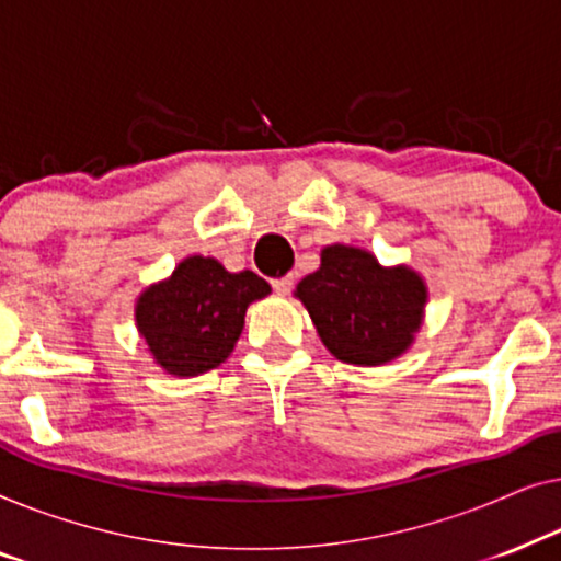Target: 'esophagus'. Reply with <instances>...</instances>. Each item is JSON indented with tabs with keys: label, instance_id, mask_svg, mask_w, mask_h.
<instances>
[{
	"label": "esophagus",
	"instance_id": "obj_1",
	"mask_svg": "<svg viewBox=\"0 0 561 561\" xmlns=\"http://www.w3.org/2000/svg\"><path fill=\"white\" fill-rule=\"evenodd\" d=\"M272 287H274V291H277V295H289L291 291V287H295V277H291V274H287V277H279V279H274L272 282Z\"/></svg>",
	"mask_w": 561,
	"mask_h": 561
}]
</instances>
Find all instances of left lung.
I'll return each instance as SVG.
<instances>
[{
	"instance_id": "left-lung-1",
	"label": "left lung",
	"mask_w": 561,
	"mask_h": 561,
	"mask_svg": "<svg viewBox=\"0 0 561 561\" xmlns=\"http://www.w3.org/2000/svg\"><path fill=\"white\" fill-rule=\"evenodd\" d=\"M330 356L351 366H383L412 348L427 307V282L409 264L383 266L368 249L330 243L320 270L297 284Z\"/></svg>"
}]
</instances>
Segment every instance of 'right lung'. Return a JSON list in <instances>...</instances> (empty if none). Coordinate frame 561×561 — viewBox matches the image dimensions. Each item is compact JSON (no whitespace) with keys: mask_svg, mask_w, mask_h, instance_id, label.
<instances>
[{"mask_svg":"<svg viewBox=\"0 0 561 561\" xmlns=\"http://www.w3.org/2000/svg\"><path fill=\"white\" fill-rule=\"evenodd\" d=\"M270 291L254 272L233 274L218 259L193 254L139 291L134 322L164 374L193 378L231 356L249 305Z\"/></svg>","mask_w":561,"mask_h":561,"instance_id":"obj_1","label":"right lung"}]
</instances>
